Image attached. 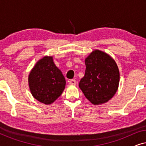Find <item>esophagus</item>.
<instances>
[{
	"mask_svg": "<svg viewBox=\"0 0 146 146\" xmlns=\"http://www.w3.org/2000/svg\"><path fill=\"white\" fill-rule=\"evenodd\" d=\"M69 83H70V85H76V80H74V79H72V80H70Z\"/></svg>",
	"mask_w": 146,
	"mask_h": 146,
	"instance_id": "obj_1",
	"label": "esophagus"
}]
</instances>
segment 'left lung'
Instances as JSON below:
<instances>
[{
	"label": "left lung",
	"mask_w": 146,
	"mask_h": 146,
	"mask_svg": "<svg viewBox=\"0 0 146 146\" xmlns=\"http://www.w3.org/2000/svg\"><path fill=\"white\" fill-rule=\"evenodd\" d=\"M85 74L79 87L94 105L106 102L113 96L119 85V73L115 61L106 53L96 50L85 60Z\"/></svg>",
	"instance_id": "1"
}]
</instances>
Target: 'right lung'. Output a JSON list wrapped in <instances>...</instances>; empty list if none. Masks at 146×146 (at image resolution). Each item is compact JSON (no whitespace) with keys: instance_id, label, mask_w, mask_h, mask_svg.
<instances>
[{"instance_id":"obj_1","label":"right lung","mask_w":146,"mask_h":146,"mask_svg":"<svg viewBox=\"0 0 146 146\" xmlns=\"http://www.w3.org/2000/svg\"><path fill=\"white\" fill-rule=\"evenodd\" d=\"M29 82L34 98L45 104H50L60 96L66 85L62 73L51 56L44 57L36 64L29 74Z\"/></svg>"}]
</instances>
